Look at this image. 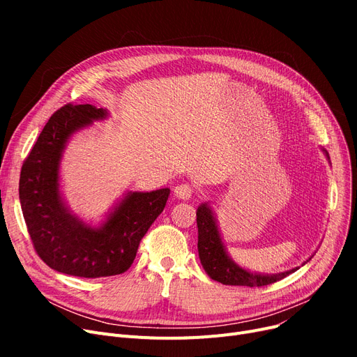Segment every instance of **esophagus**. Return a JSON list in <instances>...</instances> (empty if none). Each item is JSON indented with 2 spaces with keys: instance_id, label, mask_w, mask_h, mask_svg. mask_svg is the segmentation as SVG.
Returning a JSON list of instances; mask_svg holds the SVG:
<instances>
[{
  "instance_id": "1",
  "label": "esophagus",
  "mask_w": 357,
  "mask_h": 357,
  "mask_svg": "<svg viewBox=\"0 0 357 357\" xmlns=\"http://www.w3.org/2000/svg\"><path fill=\"white\" fill-rule=\"evenodd\" d=\"M174 192H175L176 198L183 199V201H188L192 197V194H194V188H192L191 185H188V183H181V185L176 186Z\"/></svg>"
}]
</instances>
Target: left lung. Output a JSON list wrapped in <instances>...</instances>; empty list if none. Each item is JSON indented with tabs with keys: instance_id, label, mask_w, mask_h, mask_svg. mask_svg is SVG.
I'll return each mask as SVG.
<instances>
[{
	"instance_id": "8db88e82",
	"label": "left lung",
	"mask_w": 357,
	"mask_h": 357,
	"mask_svg": "<svg viewBox=\"0 0 357 357\" xmlns=\"http://www.w3.org/2000/svg\"><path fill=\"white\" fill-rule=\"evenodd\" d=\"M328 156V153H327ZM198 226V253L201 265L210 275L211 279L222 285L237 287H266L287 278L298 268L278 273V275H260L240 268L229 257L221 241L215 218L207 204H202L197 210Z\"/></svg>"
}]
</instances>
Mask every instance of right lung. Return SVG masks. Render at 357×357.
<instances>
[{
    "mask_svg": "<svg viewBox=\"0 0 357 357\" xmlns=\"http://www.w3.org/2000/svg\"><path fill=\"white\" fill-rule=\"evenodd\" d=\"M105 117L107 109L91 104L63 105L53 112L22 166L18 194L33 248L47 266L72 276L124 273L171 192H128L98 229L68 211L59 192L65 144L75 131Z\"/></svg>",
    "mask_w": 357,
    "mask_h": 357,
    "instance_id": "1",
    "label": "right lung"
}]
</instances>
